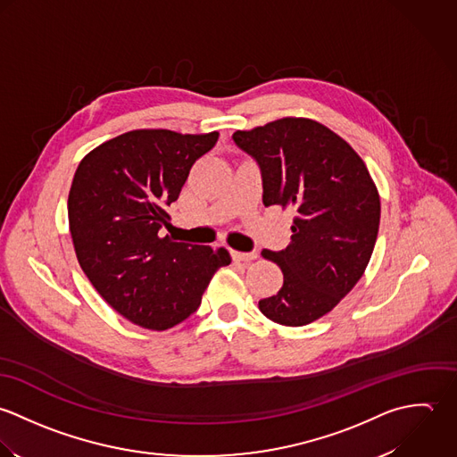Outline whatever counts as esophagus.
<instances>
[{"mask_svg": "<svg viewBox=\"0 0 457 457\" xmlns=\"http://www.w3.org/2000/svg\"><path fill=\"white\" fill-rule=\"evenodd\" d=\"M231 256L235 262H244V263H251L253 260L258 258V253H238V251H231Z\"/></svg>", "mask_w": 457, "mask_h": 457, "instance_id": "1", "label": "esophagus"}]
</instances>
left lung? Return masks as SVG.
<instances>
[{"instance_id": "obj_1", "label": "left lung", "mask_w": 457, "mask_h": 457, "mask_svg": "<svg viewBox=\"0 0 457 457\" xmlns=\"http://www.w3.org/2000/svg\"><path fill=\"white\" fill-rule=\"evenodd\" d=\"M233 141L260 166L263 204L295 212L291 244L262 256L284 275L260 311L275 323L302 327L330 312L364 274L379 228V195L364 161L328 127L280 118Z\"/></svg>"}]
</instances>
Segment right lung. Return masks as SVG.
<instances>
[{"mask_svg":"<svg viewBox=\"0 0 457 457\" xmlns=\"http://www.w3.org/2000/svg\"><path fill=\"white\" fill-rule=\"evenodd\" d=\"M219 132L130 130L92 150L69 192L78 262L98 295L129 321L168 330L197 311L213 274L231 263L226 249L161 237L192 164Z\"/></svg>","mask_w":457,"mask_h":457,"instance_id":"obj_1","label":"right lung"}]
</instances>
